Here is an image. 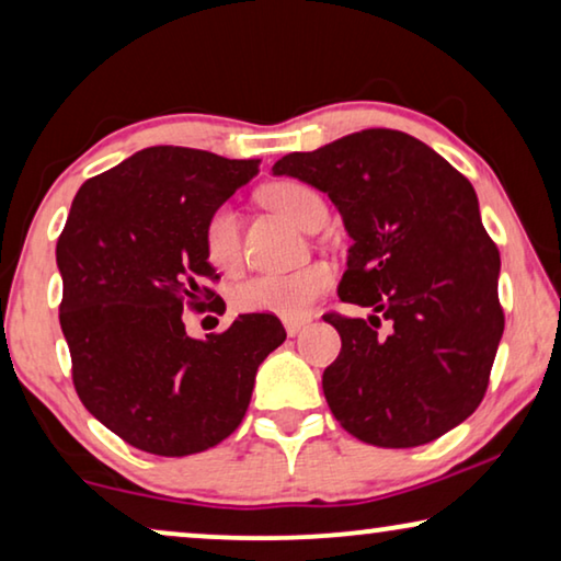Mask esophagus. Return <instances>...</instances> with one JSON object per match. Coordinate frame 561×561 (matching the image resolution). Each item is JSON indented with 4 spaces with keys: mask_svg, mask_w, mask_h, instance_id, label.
Masks as SVG:
<instances>
[{
    "mask_svg": "<svg viewBox=\"0 0 561 561\" xmlns=\"http://www.w3.org/2000/svg\"><path fill=\"white\" fill-rule=\"evenodd\" d=\"M283 324H286L288 336H296L301 329L311 324V319L309 317H290V319H283Z\"/></svg>",
    "mask_w": 561,
    "mask_h": 561,
    "instance_id": "34e87169",
    "label": "esophagus"
}]
</instances>
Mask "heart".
<instances>
[{"mask_svg":"<svg viewBox=\"0 0 561 561\" xmlns=\"http://www.w3.org/2000/svg\"><path fill=\"white\" fill-rule=\"evenodd\" d=\"M263 202L280 211L301 229H311L319 217H327V206L311 186L298 181H280L263 188ZM204 255L211 267L234 273L242 263L240 217L229 204H219L204 221ZM334 283L332 267L311 263L290 273H260L234 290V306L244 313H275V317H304L319 296Z\"/></svg>","mask_w":561,"mask_h":561,"instance_id":"heart-1","label":"heart"}]
</instances>
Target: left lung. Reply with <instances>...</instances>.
Returning <instances> with one entry per match:
<instances>
[{
	"label": "left lung",
	"instance_id": "8db88e82",
	"mask_svg": "<svg viewBox=\"0 0 561 561\" xmlns=\"http://www.w3.org/2000/svg\"><path fill=\"white\" fill-rule=\"evenodd\" d=\"M273 173L332 198L352 237L340 298L373 309L370 319L324 313L342 350L321 388L344 432L409 449L462 424L485 396L505 327L501 255L472 183L382 127L288 152Z\"/></svg>",
	"mask_w": 561,
	"mask_h": 561
}]
</instances>
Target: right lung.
<instances>
[{
  "label": "right lung",
  "mask_w": 561,
  "mask_h": 561,
  "mask_svg": "<svg viewBox=\"0 0 561 561\" xmlns=\"http://www.w3.org/2000/svg\"><path fill=\"white\" fill-rule=\"evenodd\" d=\"M260 160L156 145L89 179L76 194L56 263L60 329L73 386L94 419L133 447L186 457L242 424L255 373L286 340L273 313H242L194 340L183 309H204L217 283L204 221Z\"/></svg>",
  "instance_id": "right-lung-1"
}]
</instances>
